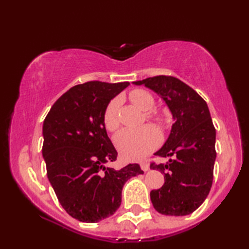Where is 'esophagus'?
<instances>
[{
	"label": "esophagus",
	"mask_w": 249,
	"mask_h": 249,
	"mask_svg": "<svg viewBox=\"0 0 249 249\" xmlns=\"http://www.w3.org/2000/svg\"><path fill=\"white\" fill-rule=\"evenodd\" d=\"M140 166H141V169H142V170L145 171V172L150 170V165H149V163H147L146 161H142Z\"/></svg>",
	"instance_id": "esophagus-1"
}]
</instances>
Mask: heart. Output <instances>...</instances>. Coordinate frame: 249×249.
I'll use <instances>...</instances> for the list:
<instances>
[{"label":"heart","instance_id":"1","mask_svg":"<svg viewBox=\"0 0 249 249\" xmlns=\"http://www.w3.org/2000/svg\"><path fill=\"white\" fill-rule=\"evenodd\" d=\"M129 98L142 110H151L154 106V98L152 95L142 89H136L129 94ZM120 98L110 100L104 112V125L107 130L115 131L119 128L120 121L118 111ZM147 118L155 121L158 124H163L165 119L158 111L147 112ZM114 143L122 157L126 160H139L149 154L160 143V134L153 127L146 125L139 128H125L115 136Z\"/></svg>","mask_w":249,"mask_h":249}]
</instances>
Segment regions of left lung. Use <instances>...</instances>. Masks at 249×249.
I'll list each match as a JSON object with an SVG mask.
<instances>
[{"instance_id": "obj_1", "label": "left lung", "mask_w": 249, "mask_h": 249, "mask_svg": "<svg viewBox=\"0 0 249 249\" xmlns=\"http://www.w3.org/2000/svg\"><path fill=\"white\" fill-rule=\"evenodd\" d=\"M134 84H144L160 94L174 120L166 143L154 154L169 160L150 165L165 178L162 186L150 194L153 206L163 215H188L203 203L213 183L216 130L208 105L176 77L160 75Z\"/></svg>"}]
</instances>
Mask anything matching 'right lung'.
Segmentation results:
<instances>
[{
  "instance_id": "add662e5",
  "label": "right lung",
  "mask_w": 249,
  "mask_h": 249,
  "mask_svg": "<svg viewBox=\"0 0 249 249\" xmlns=\"http://www.w3.org/2000/svg\"><path fill=\"white\" fill-rule=\"evenodd\" d=\"M129 82L89 81L72 87L52 106L43 126V156L57 200L71 217L97 223L120 208L122 188L143 174L138 163L108 167L118 152L104 125L110 100Z\"/></svg>"
}]
</instances>
